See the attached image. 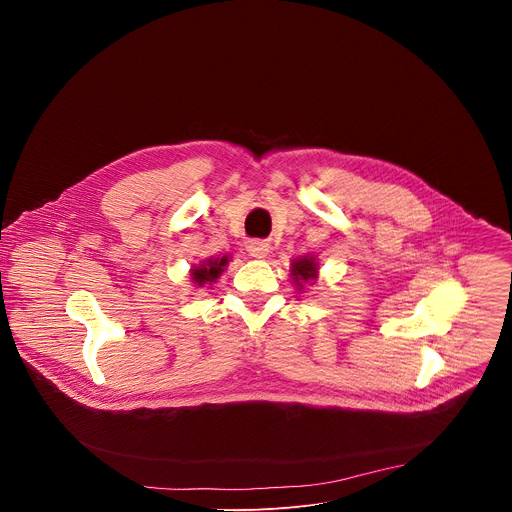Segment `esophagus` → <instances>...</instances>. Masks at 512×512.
I'll list each match as a JSON object with an SVG mask.
<instances>
[{
	"label": "esophagus",
	"instance_id": "esophagus-1",
	"mask_svg": "<svg viewBox=\"0 0 512 512\" xmlns=\"http://www.w3.org/2000/svg\"><path fill=\"white\" fill-rule=\"evenodd\" d=\"M247 251L255 257V259H265L269 255V245L265 241H251L247 245Z\"/></svg>",
	"mask_w": 512,
	"mask_h": 512
}]
</instances>
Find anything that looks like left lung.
<instances>
[{"mask_svg": "<svg viewBox=\"0 0 512 512\" xmlns=\"http://www.w3.org/2000/svg\"><path fill=\"white\" fill-rule=\"evenodd\" d=\"M291 277H294L298 289H304V283H312L318 277V263L314 257H298L291 263Z\"/></svg>", "mask_w": 512, "mask_h": 512, "instance_id": "left-lung-1", "label": "left lung"}]
</instances>
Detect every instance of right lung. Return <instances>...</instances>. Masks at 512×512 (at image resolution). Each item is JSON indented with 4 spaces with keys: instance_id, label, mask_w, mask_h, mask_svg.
Segmentation results:
<instances>
[{
    "instance_id": "1",
    "label": "right lung",
    "mask_w": 512,
    "mask_h": 512,
    "mask_svg": "<svg viewBox=\"0 0 512 512\" xmlns=\"http://www.w3.org/2000/svg\"><path fill=\"white\" fill-rule=\"evenodd\" d=\"M227 265H229V257H210V259H204L200 265H196L190 271V279H192V283L196 287L212 285L218 277H221V273L225 271Z\"/></svg>"
}]
</instances>
